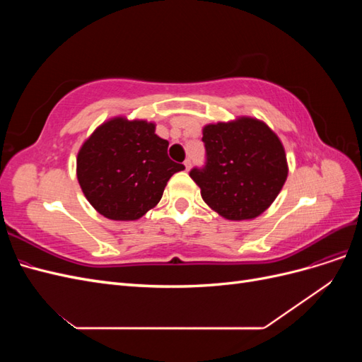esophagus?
I'll use <instances>...</instances> for the list:
<instances>
[{
    "label": "esophagus",
    "mask_w": 362,
    "mask_h": 362,
    "mask_svg": "<svg viewBox=\"0 0 362 362\" xmlns=\"http://www.w3.org/2000/svg\"><path fill=\"white\" fill-rule=\"evenodd\" d=\"M184 166H185V170H189L190 168H192V160L190 158H187L184 161Z\"/></svg>",
    "instance_id": "obj_1"
}]
</instances>
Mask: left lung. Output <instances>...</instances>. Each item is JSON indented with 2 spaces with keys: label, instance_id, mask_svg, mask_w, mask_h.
Wrapping results in <instances>:
<instances>
[{
  "label": "left lung",
  "instance_id": "1",
  "mask_svg": "<svg viewBox=\"0 0 362 362\" xmlns=\"http://www.w3.org/2000/svg\"><path fill=\"white\" fill-rule=\"evenodd\" d=\"M205 164L190 170L201 196L229 221H246L266 211L287 180L281 140L257 119L204 128Z\"/></svg>",
  "mask_w": 362,
  "mask_h": 362
}]
</instances>
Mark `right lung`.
<instances>
[{"label": "right lung", "mask_w": 362, "mask_h": 362, "mask_svg": "<svg viewBox=\"0 0 362 362\" xmlns=\"http://www.w3.org/2000/svg\"><path fill=\"white\" fill-rule=\"evenodd\" d=\"M169 141L145 120L116 117L84 141L76 158V177L87 201L113 221H136L163 196L173 173L184 164L168 156Z\"/></svg>", "instance_id": "add662e5"}]
</instances>
